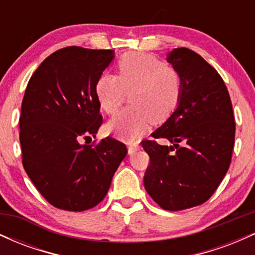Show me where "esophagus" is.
Returning <instances> with one entry per match:
<instances>
[{
    "label": "esophagus",
    "mask_w": 255,
    "mask_h": 255,
    "mask_svg": "<svg viewBox=\"0 0 255 255\" xmlns=\"http://www.w3.org/2000/svg\"><path fill=\"white\" fill-rule=\"evenodd\" d=\"M140 146L136 144V142H134V144H128V153L129 154H133L134 152H136L139 150Z\"/></svg>",
    "instance_id": "obj_1"
}]
</instances>
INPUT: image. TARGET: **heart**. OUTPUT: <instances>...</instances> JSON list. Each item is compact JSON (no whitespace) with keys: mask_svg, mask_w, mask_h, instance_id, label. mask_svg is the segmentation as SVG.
<instances>
[{"mask_svg":"<svg viewBox=\"0 0 255 255\" xmlns=\"http://www.w3.org/2000/svg\"><path fill=\"white\" fill-rule=\"evenodd\" d=\"M183 80L171 64L139 51L125 54L118 63V75L103 73L96 83V97L102 110L115 114L130 92V107L107 125V130L127 140L145 133L151 122H165L181 101Z\"/></svg>","mask_w":255,"mask_h":255,"instance_id":"1","label":"heart"}]
</instances>
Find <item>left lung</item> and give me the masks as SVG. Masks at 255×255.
Listing matches in <instances>:
<instances>
[{
	"label": "left lung",
	"mask_w": 255,
	"mask_h": 255,
	"mask_svg": "<svg viewBox=\"0 0 255 255\" xmlns=\"http://www.w3.org/2000/svg\"><path fill=\"white\" fill-rule=\"evenodd\" d=\"M166 61L181 73L182 96L174 114L151 134L172 145L142 141L150 156L144 186L162 209L180 211L209 200L224 178L235 141V119L223 79L200 55L177 48Z\"/></svg>",
	"instance_id": "obj_1"
}]
</instances>
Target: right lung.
I'll return each instance as SVG.
<instances>
[{"label":"right lung","instance_id":"right-lung-1","mask_svg":"<svg viewBox=\"0 0 255 255\" xmlns=\"http://www.w3.org/2000/svg\"><path fill=\"white\" fill-rule=\"evenodd\" d=\"M115 57L114 50L68 46L33 73L19 120L22 165L52 206L80 212L103 200L127 147L108 136L80 144L102 125L95 86Z\"/></svg>","mask_w":255,"mask_h":255}]
</instances>
